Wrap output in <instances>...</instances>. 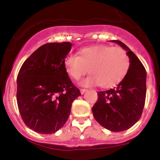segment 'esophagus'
<instances>
[{"mask_svg": "<svg viewBox=\"0 0 160 160\" xmlns=\"http://www.w3.org/2000/svg\"><path fill=\"white\" fill-rule=\"evenodd\" d=\"M80 93H81L82 94H83V93H84L85 92H86L87 89H83V88H81V89H80Z\"/></svg>", "mask_w": 160, "mask_h": 160, "instance_id": "34e87169", "label": "esophagus"}]
</instances>
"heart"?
Instances as JSON below:
<instances>
[{"label":"heart","mask_w":160,"mask_h":160,"mask_svg":"<svg viewBox=\"0 0 160 160\" xmlns=\"http://www.w3.org/2000/svg\"><path fill=\"white\" fill-rule=\"evenodd\" d=\"M64 67L67 73L74 80H79L88 69L90 74L80 81L81 85L99 84L102 88H110L125 77L130 59L125 50L119 46L98 45L83 48L78 52V56L68 55Z\"/></svg>","instance_id":"b5f03b06"}]
</instances>
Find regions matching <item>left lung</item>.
<instances>
[{"label": "left lung", "mask_w": 160, "mask_h": 160, "mask_svg": "<svg viewBox=\"0 0 160 160\" xmlns=\"http://www.w3.org/2000/svg\"><path fill=\"white\" fill-rule=\"evenodd\" d=\"M111 42L126 50L130 67L116 88L98 92L92 111L101 126L111 132H122L133 126L141 118L146 96V71L126 45L119 40Z\"/></svg>", "instance_id": "left-lung-1"}]
</instances>
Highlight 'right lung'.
<instances>
[{
    "mask_svg": "<svg viewBox=\"0 0 160 160\" xmlns=\"http://www.w3.org/2000/svg\"><path fill=\"white\" fill-rule=\"evenodd\" d=\"M68 42L46 43L24 62L17 77V103L24 123L41 134L60 129L70 116L72 103L81 95L67 73L64 60Z\"/></svg>",
    "mask_w": 160,
    "mask_h": 160,
    "instance_id": "obj_1",
    "label": "right lung"
}]
</instances>
